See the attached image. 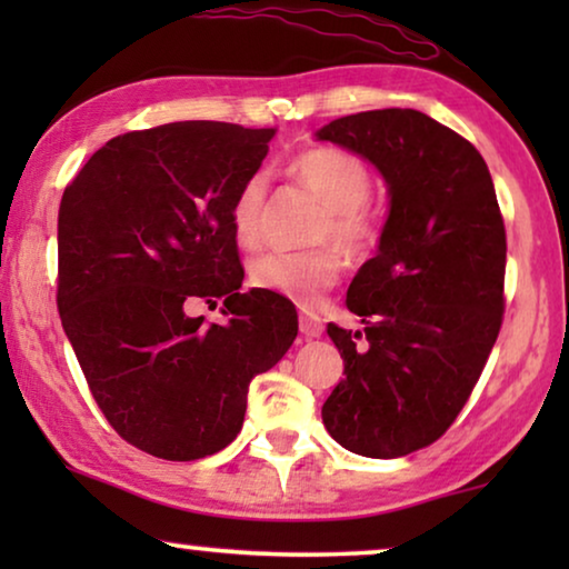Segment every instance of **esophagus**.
<instances>
[{
	"label": "esophagus",
	"mask_w": 569,
	"mask_h": 569,
	"mask_svg": "<svg viewBox=\"0 0 569 569\" xmlns=\"http://www.w3.org/2000/svg\"><path fill=\"white\" fill-rule=\"evenodd\" d=\"M300 331L306 333V337H310V339L321 337V333H323V321L316 313H302L300 316Z\"/></svg>",
	"instance_id": "1"
}]
</instances>
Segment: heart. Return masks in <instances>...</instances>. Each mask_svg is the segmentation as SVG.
Instances as JSON below:
<instances>
[{
  "instance_id": "obj_1",
  "label": "heart",
  "mask_w": 569,
  "mask_h": 569,
  "mask_svg": "<svg viewBox=\"0 0 569 569\" xmlns=\"http://www.w3.org/2000/svg\"><path fill=\"white\" fill-rule=\"evenodd\" d=\"M292 176L302 189L323 201L326 214L318 238H333L349 251H365L376 243L378 228L368 209L372 176L365 162L345 150L316 147L292 160ZM267 199V176H248L232 199L230 228L243 248L261 243V212ZM339 253L333 248L318 251H269L256 256L248 277L261 290L277 292L298 306H316L321 295L339 279Z\"/></svg>"
}]
</instances>
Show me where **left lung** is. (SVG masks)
Wrapping results in <instances>:
<instances>
[{"label": "left lung", "mask_w": 569, "mask_h": 569, "mask_svg": "<svg viewBox=\"0 0 569 569\" xmlns=\"http://www.w3.org/2000/svg\"><path fill=\"white\" fill-rule=\"evenodd\" d=\"M316 137L388 186L378 251L347 290L365 329H326L347 378L321 417L341 448L399 458L453 425L500 333L508 243L495 183L477 147L415 108L345 116Z\"/></svg>", "instance_id": "1"}]
</instances>
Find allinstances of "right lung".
Instances as JSON below:
<instances>
[{
	"label": "right lung",
	"instance_id": "1",
	"mask_svg": "<svg viewBox=\"0 0 569 569\" xmlns=\"http://www.w3.org/2000/svg\"><path fill=\"white\" fill-rule=\"evenodd\" d=\"M277 129L176 121L106 142L59 207L61 326L123 440L197 461L236 440L248 383L282 360L298 313L248 290L230 207ZM224 299L222 325L184 313Z\"/></svg>",
	"mask_w": 569,
	"mask_h": 569
}]
</instances>
